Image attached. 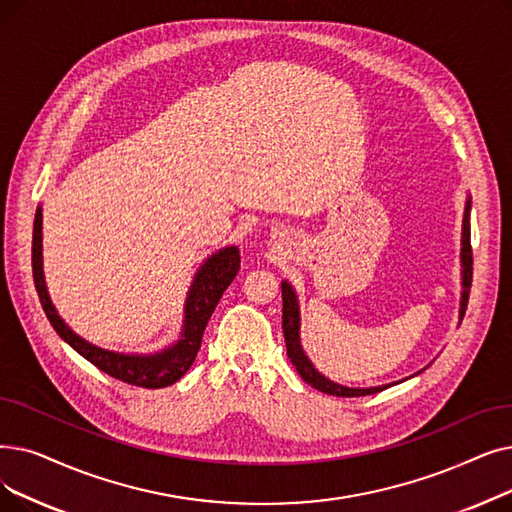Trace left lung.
I'll return each mask as SVG.
<instances>
[{"instance_id":"obj_1","label":"left lung","mask_w":512,"mask_h":512,"mask_svg":"<svg viewBox=\"0 0 512 512\" xmlns=\"http://www.w3.org/2000/svg\"><path fill=\"white\" fill-rule=\"evenodd\" d=\"M471 201H466L464 209V221H462V301H460V318H464L466 303H469V293H471V282H473V247H471ZM282 332H284V341H286V353L291 358L295 370L299 372L301 379L311 385L314 389L328 393V395H337V397H362V395H372L379 393L385 387H372V389H353V387H343L328 381L326 376H322L311 362L307 360V355L301 349L299 343V305L297 297L293 293V288L288 282H282Z\"/></svg>"}]
</instances>
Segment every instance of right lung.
<instances>
[{"mask_svg":"<svg viewBox=\"0 0 512 512\" xmlns=\"http://www.w3.org/2000/svg\"><path fill=\"white\" fill-rule=\"evenodd\" d=\"M238 268H240V253L236 247L221 249L219 253H215L205 261V265L198 270L194 278V284L190 288V295L186 301L184 332L180 341H177L173 347L154 355H123L115 351H106L77 337L75 332L56 314V309L48 297L46 280H43V270H41V211L35 213L33 280H35V288H37L43 311H46V316L58 335L77 353H81L87 362H92L96 368H100L108 376H113V379L123 381L127 385H136L144 389H161L182 379V376L188 372V368L192 366L198 349H201L203 332L207 328L213 309L217 307L226 288L236 278Z\"/></svg>","mask_w":512,"mask_h":512,"instance_id":"add662e5","label":"right lung"}]
</instances>
